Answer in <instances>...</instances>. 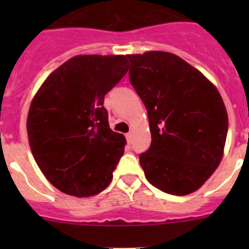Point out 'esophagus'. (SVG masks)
Wrapping results in <instances>:
<instances>
[{
	"label": "esophagus",
	"instance_id": "obj_1",
	"mask_svg": "<svg viewBox=\"0 0 249 249\" xmlns=\"http://www.w3.org/2000/svg\"><path fill=\"white\" fill-rule=\"evenodd\" d=\"M127 142H128V143H132V141H133V133H132V132H129V133H127Z\"/></svg>",
	"mask_w": 249,
	"mask_h": 249
}]
</instances>
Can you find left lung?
I'll use <instances>...</instances> for the list:
<instances>
[{
  "instance_id": "1",
  "label": "left lung",
  "mask_w": 249,
  "mask_h": 249,
  "mask_svg": "<svg viewBox=\"0 0 249 249\" xmlns=\"http://www.w3.org/2000/svg\"><path fill=\"white\" fill-rule=\"evenodd\" d=\"M129 81L143 101L152 142L140 156L147 181L175 196L196 192L223 157L228 114L218 89L181 57L128 54Z\"/></svg>"
}]
</instances>
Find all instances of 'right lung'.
<instances>
[{
	"instance_id": "1",
	"label": "right lung",
	"mask_w": 249,
	"mask_h": 249,
	"mask_svg": "<svg viewBox=\"0 0 249 249\" xmlns=\"http://www.w3.org/2000/svg\"><path fill=\"white\" fill-rule=\"evenodd\" d=\"M122 54H78L54 70L31 102V152L47 181L74 197L102 192L126 146L108 124L105 94L128 71Z\"/></svg>"
}]
</instances>
